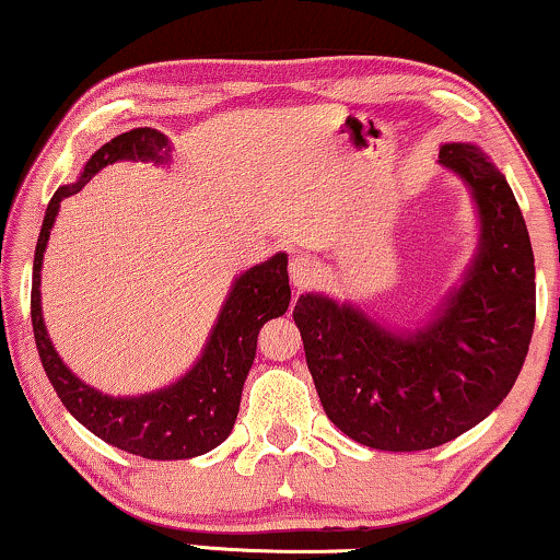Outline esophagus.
<instances>
[{
    "instance_id": "34e87169",
    "label": "esophagus",
    "mask_w": 560,
    "mask_h": 560,
    "mask_svg": "<svg viewBox=\"0 0 560 560\" xmlns=\"http://www.w3.org/2000/svg\"><path fill=\"white\" fill-rule=\"evenodd\" d=\"M288 272H290V282H293L298 290H308L318 278V267L314 259L306 257V254H298V257L290 259Z\"/></svg>"
}]
</instances>
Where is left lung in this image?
Segmentation results:
<instances>
[{"label": "left lung", "mask_w": 560, "mask_h": 560, "mask_svg": "<svg viewBox=\"0 0 560 560\" xmlns=\"http://www.w3.org/2000/svg\"><path fill=\"white\" fill-rule=\"evenodd\" d=\"M438 162L474 198L478 244L430 318L390 329L324 293L301 295L293 311L326 417L388 453L445 445L483 422L533 339L535 257L510 183L476 143H445Z\"/></svg>", "instance_id": "obj_1"}]
</instances>
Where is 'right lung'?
Wrapping results in <instances>:
<instances>
[{
	"label": "right lung",
	"instance_id": "right-lung-1",
	"mask_svg": "<svg viewBox=\"0 0 560 560\" xmlns=\"http://www.w3.org/2000/svg\"><path fill=\"white\" fill-rule=\"evenodd\" d=\"M172 162V143L156 128H133L115 136L86 159L77 183L61 185L50 198L33 259L31 316L38 354L50 386L71 417L107 445L149 460H185L221 445L234 430L244 381L257 354V334L290 306L288 254L278 252L244 270L231 285L200 358L170 386L141 396H110L77 377L50 342L40 303V270L50 229L61 200L82 190L107 164Z\"/></svg>",
	"mask_w": 560,
	"mask_h": 560
}]
</instances>
